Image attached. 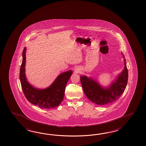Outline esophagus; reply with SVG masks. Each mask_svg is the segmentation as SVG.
Wrapping results in <instances>:
<instances>
[{
  "label": "esophagus",
  "instance_id": "34e87169",
  "mask_svg": "<svg viewBox=\"0 0 146 146\" xmlns=\"http://www.w3.org/2000/svg\"><path fill=\"white\" fill-rule=\"evenodd\" d=\"M76 72H77V73H78V70H76Z\"/></svg>",
  "mask_w": 146,
  "mask_h": 146
}]
</instances>
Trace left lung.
I'll return each mask as SVG.
<instances>
[{
	"instance_id": "1",
	"label": "left lung",
	"mask_w": 146,
	"mask_h": 146,
	"mask_svg": "<svg viewBox=\"0 0 146 146\" xmlns=\"http://www.w3.org/2000/svg\"><path fill=\"white\" fill-rule=\"evenodd\" d=\"M124 64L123 71L118 76L116 81L113 82L108 88H103L97 81L91 78L81 76V84L86 97L99 105L111 104L117 101L123 94L128 82V73L125 59Z\"/></svg>"
}]
</instances>
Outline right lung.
I'll return each instance as SVG.
<instances>
[{
	"mask_svg": "<svg viewBox=\"0 0 146 146\" xmlns=\"http://www.w3.org/2000/svg\"><path fill=\"white\" fill-rule=\"evenodd\" d=\"M26 48L23 52V61L20 70V80L23 94L31 104L41 108H52L61 104L64 96L65 88L72 71H68L58 75L49 88L43 90L33 87L27 81L25 74Z\"/></svg>",
	"mask_w": 146,
	"mask_h": 146,
	"instance_id": "1",
	"label": "right lung"
}]
</instances>
